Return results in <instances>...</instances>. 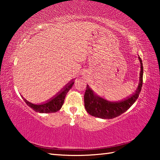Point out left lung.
<instances>
[{"label":"left lung","instance_id":"8db88e82","mask_svg":"<svg viewBox=\"0 0 160 160\" xmlns=\"http://www.w3.org/2000/svg\"><path fill=\"white\" fill-rule=\"evenodd\" d=\"M138 58L141 64L139 82L134 94L124 100L117 102L107 101L96 95L91 88L87 85L84 95V105L90 115L102 119H112L121 115L133 105L138 98L143 84V63L139 56Z\"/></svg>","mask_w":160,"mask_h":160}]
</instances>
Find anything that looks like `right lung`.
Here are the masks:
<instances>
[{
  "label": "right lung",
  "mask_w": 160,
  "mask_h": 160,
  "mask_svg": "<svg viewBox=\"0 0 160 160\" xmlns=\"http://www.w3.org/2000/svg\"><path fill=\"white\" fill-rule=\"evenodd\" d=\"M74 80L75 79H73L69 81L59 92L44 102H42L40 104H32L23 98V100L28 107L32 108L36 112L41 113H55L61 108L63 103H64L65 96L74 83Z\"/></svg>",
  "instance_id": "right-lung-1"
}]
</instances>
